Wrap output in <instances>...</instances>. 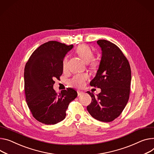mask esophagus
I'll return each mask as SVG.
<instances>
[{"label": "esophagus", "instance_id": "34e87169", "mask_svg": "<svg viewBox=\"0 0 154 154\" xmlns=\"http://www.w3.org/2000/svg\"><path fill=\"white\" fill-rule=\"evenodd\" d=\"M77 93H78V96H81L82 94H83L84 92L82 91H77Z\"/></svg>", "mask_w": 154, "mask_h": 154}]
</instances>
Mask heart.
I'll use <instances>...</instances> for the list:
<instances>
[{
  "instance_id": "b5f03b06",
  "label": "heart",
  "mask_w": 154,
  "mask_h": 154,
  "mask_svg": "<svg viewBox=\"0 0 154 154\" xmlns=\"http://www.w3.org/2000/svg\"><path fill=\"white\" fill-rule=\"evenodd\" d=\"M76 53L85 63H88L89 66L91 69H95L99 66L100 61L99 58L92 57L93 52L89 46L85 44L79 45L76 49ZM67 62L68 58L66 56L64 57L62 62L63 70H66L67 68ZM88 79V75L86 74H77L70 79L69 84L76 88H81L85 86Z\"/></svg>"
}]
</instances>
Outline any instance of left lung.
<instances>
[{"label": "left lung", "instance_id": "1", "mask_svg": "<svg viewBox=\"0 0 154 154\" xmlns=\"http://www.w3.org/2000/svg\"><path fill=\"white\" fill-rule=\"evenodd\" d=\"M97 43L102 49V58L96 77L90 85L101 89L96 96L87 92L92 97L87 110L95 119L110 122L119 116L129 97L131 72L129 62L119 47L105 39Z\"/></svg>", "mask_w": 154, "mask_h": 154}]
</instances>
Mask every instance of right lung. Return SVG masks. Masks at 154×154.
<instances>
[{
	"instance_id": "add662e5",
	"label": "right lung",
	"mask_w": 154,
	"mask_h": 154,
	"mask_svg": "<svg viewBox=\"0 0 154 154\" xmlns=\"http://www.w3.org/2000/svg\"><path fill=\"white\" fill-rule=\"evenodd\" d=\"M73 46L55 41L45 42L32 52L25 65L26 101L33 117L45 125L63 120L69 103L77 97L73 89L59 94L53 89L54 79L62 75L63 58Z\"/></svg>"
}]
</instances>
